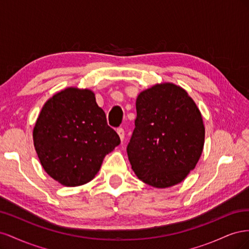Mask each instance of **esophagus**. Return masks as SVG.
I'll use <instances>...</instances> for the list:
<instances>
[{
	"label": "esophagus",
	"instance_id": "1",
	"mask_svg": "<svg viewBox=\"0 0 249 249\" xmlns=\"http://www.w3.org/2000/svg\"><path fill=\"white\" fill-rule=\"evenodd\" d=\"M117 134H118L120 140L124 141V130L123 129V127H119V129H117Z\"/></svg>",
	"mask_w": 249,
	"mask_h": 249
}]
</instances>
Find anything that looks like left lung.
I'll list each match as a JSON object with an SVG mask.
<instances>
[{
    "instance_id": "obj_1",
    "label": "left lung",
    "mask_w": 249,
    "mask_h": 249,
    "mask_svg": "<svg viewBox=\"0 0 249 249\" xmlns=\"http://www.w3.org/2000/svg\"><path fill=\"white\" fill-rule=\"evenodd\" d=\"M137 117L126 147L132 169L155 188L179 184L195 168L205 143V125L185 89L161 83L141 91Z\"/></svg>"
}]
</instances>
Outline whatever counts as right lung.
<instances>
[{"mask_svg":"<svg viewBox=\"0 0 249 249\" xmlns=\"http://www.w3.org/2000/svg\"><path fill=\"white\" fill-rule=\"evenodd\" d=\"M34 147L48 175L66 187L87 184L119 143L90 89L67 87L49 99L33 130Z\"/></svg>","mask_w":249,"mask_h":249,"instance_id":"obj_1","label":"right lung"}]
</instances>
